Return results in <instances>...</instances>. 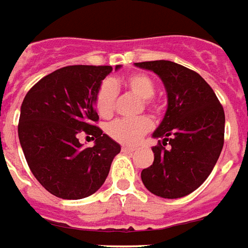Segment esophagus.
I'll use <instances>...</instances> for the list:
<instances>
[{"mask_svg": "<svg viewBox=\"0 0 248 248\" xmlns=\"http://www.w3.org/2000/svg\"><path fill=\"white\" fill-rule=\"evenodd\" d=\"M122 152H124V153H133V152H135V148H129V146H123Z\"/></svg>", "mask_w": 248, "mask_h": 248, "instance_id": "34e87169", "label": "esophagus"}]
</instances>
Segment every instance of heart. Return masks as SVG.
<instances>
[{"label": "heart", "mask_w": 248, "mask_h": 248, "mask_svg": "<svg viewBox=\"0 0 248 248\" xmlns=\"http://www.w3.org/2000/svg\"><path fill=\"white\" fill-rule=\"evenodd\" d=\"M116 83L103 81L95 94V107L100 116L109 117L115 111L117 89ZM123 86L141 99V109L145 108L153 115L162 112V106L155 98V82L150 76L141 72L128 74L123 78ZM153 122L146 116L137 119H119L107 126V133L111 139L124 145H137L146 133L152 131Z\"/></svg>", "instance_id": "1"}]
</instances>
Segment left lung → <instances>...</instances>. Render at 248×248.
Instances as JSON below:
<instances>
[{
	"mask_svg": "<svg viewBox=\"0 0 248 248\" xmlns=\"http://www.w3.org/2000/svg\"><path fill=\"white\" fill-rule=\"evenodd\" d=\"M135 65L161 77L169 100L166 115L153 133L161 140L153 148V165L141 172L142 183L165 199L189 195L205 182L222 150V104L205 79L183 65L167 60Z\"/></svg>",
	"mask_w": 248,
	"mask_h": 248,
	"instance_id": "obj_1",
	"label": "left lung"
}]
</instances>
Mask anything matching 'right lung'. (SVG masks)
<instances>
[{"label":"right lung","mask_w":248,"mask_h":248,"mask_svg":"<svg viewBox=\"0 0 248 248\" xmlns=\"http://www.w3.org/2000/svg\"><path fill=\"white\" fill-rule=\"evenodd\" d=\"M120 68V66H116ZM108 65H70L43 77L26 94L18 136L30 170L52 195L78 200L95 193L120 153L96 123L95 94ZM79 134L96 140L83 148Z\"/></svg>","instance_id":"right-lung-1"}]
</instances>
